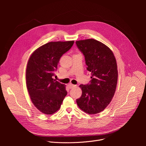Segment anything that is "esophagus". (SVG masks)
Listing matches in <instances>:
<instances>
[{
	"instance_id": "34e87169",
	"label": "esophagus",
	"mask_w": 146,
	"mask_h": 146,
	"mask_svg": "<svg viewBox=\"0 0 146 146\" xmlns=\"http://www.w3.org/2000/svg\"><path fill=\"white\" fill-rule=\"evenodd\" d=\"M76 86V85H74V84H71V83H70V84H68V87L69 88H73V87H75Z\"/></svg>"
}]
</instances>
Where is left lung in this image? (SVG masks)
<instances>
[{
	"label": "left lung",
	"mask_w": 146,
	"mask_h": 146,
	"mask_svg": "<svg viewBox=\"0 0 146 146\" xmlns=\"http://www.w3.org/2000/svg\"><path fill=\"white\" fill-rule=\"evenodd\" d=\"M76 44L91 73L90 82L79 86L82 95L77 104L83 111L97 114L108 106L114 95L118 80L116 59L108 46L95 39L76 41Z\"/></svg>",
	"instance_id": "left-lung-1"
}]
</instances>
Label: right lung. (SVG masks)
Returning a JSON list of instances; mask_svg holds the SVG:
<instances>
[{
    "mask_svg": "<svg viewBox=\"0 0 146 146\" xmlns=\"http://www.w3.org/2000/svg\"><path fill=\"white\" fill-rule=\"evenodd\" d=\"M74 41H51L36 49L30 56L26 70V82L35 106L45 114L58 111L67 95L65 85L52 77L60 57L69 51Z\"/></svg>",
    "mask_w": 146,
    "mask_h": 146,
    "instance_id": "add662e5",
    "label": "right lung"
}]
</instances>
